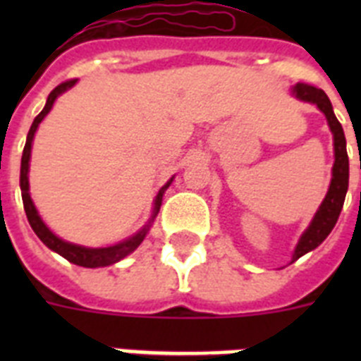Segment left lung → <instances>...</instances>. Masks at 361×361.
<instances>
[{"label": "left lung", "instance_id": "1", "mask_svg": "<svg viewBox=\"0 0 361 361\" xmlns=\"http://www.w3.org/2000/svg\"><path fill=\"white\" fill-rule=\"evenodd\" d=\"M292 93L300 101L313 103L319 106L320 112L328 120L331 133H334V149H336V163H334V169H331L330 189H328V195H326V198L320 204L319 212L314 214L311 225L307 226V231L303 232L300 241H298L294 255H292V262H294L300 257H303L305 252L317 249L328 238L331 228L336 226L348 189V155L345 133H343L339 120L334 114V109H331L328 95L320 87L313 86V84H303V82H298L296 86L292 87Z\"/></svg>", "mask_w": 361, "mask_h": 361}]
</instances>
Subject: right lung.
<instances>
[{
  "label": "right lung",
  "instance_id": "right-lung-1",
  "mask_svg": "<svg viewBox=\"0 0 361 361\" xmlns=\"http://www.w3.org/2000/svg\"><path fill=\"white\" fill-rule=\"evenodd\" d=\"M76 80H67L63 84H59L58 87H54L50 95L47 99V104H44V109L41 110V114L37 116L33 123L30 127V133H27V140H25L24 146V153H22V164H20V189H22V200H24V209L25 215H27V221H30L31 228L35 232L39 240L48 247V249H52L54 252H58L63 258H67L69 262L76 264V266H84V268H104V266H110V264L120 262L121 258H125L127 255L135 251L136 247L140 245L142 240L146 238L147 231H149V226H152L153 219H155V215L159 214V208H161V202H163V195L164 191L169 189V185L172 183V180L166 183V185L159 191V195L155 197V206H153V214L152 219L147 221V225H144L140 231L136 232L135 236H130L129 240L121 241V243H116L112 247H97V249H92V247H82V245H75V243H69V241L61 240L54 234L50 228H48L42 219L37 214V208L33 206V200L30 197V181H27V172H30V157H31V142H33V136H35V130L39 127L42 120H44V116L50 112L52 109L54 101L61 95L63 92H67L69 87L75 86Z\"/></svg>",
  "mask_w": 361,
  "mask_h": 361
}]
</instances>
